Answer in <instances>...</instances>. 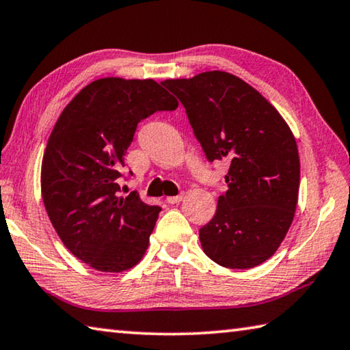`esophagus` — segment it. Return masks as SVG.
<instances>
[{"label": "esophagus", "instance_id": "esophagus-1", "mask_svg": "<svg viewBox=\"0 0 350 350\" xmlns=\"http://www.w3.org/2000/svg\"><path fill=\"white\" fill-rule=\"evenodd\" d=\"M183 197H185V195L180 193V195H176V197H167V198H165V201H167L169 204H176V203H180Z\"/></svg>", "mask_w": 350, "mask_h": 350}]
</instances>
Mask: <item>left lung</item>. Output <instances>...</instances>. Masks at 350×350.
I'll use <instances>...</instances> for the list:
<instances>
[{
  "mask_svg": "<svg viewBox=\"0 0 350 350\" xmlns=\"http://www.w3.org/2000/svg\"><path fill=\"white\" fill-rule=\"evenodd\" d=\"M161 84L185 106L206 158L230 163L228 192L200 229L204 254L229 269L261 265L277 252L295 215V137L278 110L232 73L211 70Z\"/></svg>",
  "mask_w": 350,
  "mask_h": 350,
  "instance_id": "obj_1",
  "label": "left lung"
}]
</instances>
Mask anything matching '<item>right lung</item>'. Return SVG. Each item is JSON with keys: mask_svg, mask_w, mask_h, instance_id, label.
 <instances>
[{"mask_svg": "<svg viewBox=\"0 0 350 350\" xmlns=\"http://www.w3.org/2000/svg\"><path fill=\"white\" fill-rule=\"evenodd\" d=\"M178 101L153 79L101 78L61 112L41 165V193L61 241L100 272H122L143 258L159 206L137 192L118 197L121 167L141 120Z\"/></svg>", "mask_w": 350, "mask_h": 350, "instance_id": "1", "label": "right lung"}]
</instances>
